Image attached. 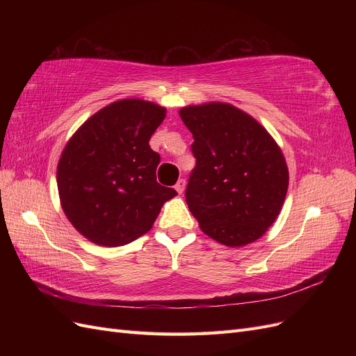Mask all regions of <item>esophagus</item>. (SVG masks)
<instances>
[{"label": "esophagus", "instance_id": "esophagus-1", "mask_svg": "<svg viewBox=\"0 0 356 356\" xmlns=\"http://www.w3.org/2000/svg\"><path fill=\"white\" fill-rule=\"evenodd\" d=\"M175 190L178 193H182L186 190V179H178V182L175 184Z\"/></svg>", "mask_w": 356, "mask_h": 356}]
</instances>
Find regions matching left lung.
Returning <instances> with one entry per match:
<instances>
[{
	"mask_svg": "<svg viewBox=\"0 0 356 356\" xmlns=\"http://www.w3.org/2000/svg\"><path fill=\"white\" fill-rule=\"evenodd\" d=\"M179 115L195 139L196 166L186 200L202 232L233 248L260 239L286 196L281 148L254 117L232 104L188 105Z\"/></svg>",
	"mask_w": 356,
	"mask_h": 356,
	"instance_id": "left-lung-1",
	"label": "left lung"
}]
</instances>
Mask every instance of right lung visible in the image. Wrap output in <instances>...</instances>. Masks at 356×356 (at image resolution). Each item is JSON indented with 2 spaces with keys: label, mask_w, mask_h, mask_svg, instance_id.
<instances>
[{
  "label": "right lung",
  "mask_w": 356,
  "mask_h": 356,
  "mask_svg": "<svg viewBox=\"0 0 356 356\" xmlns=\"http://www.w3.org/2000/svg\"><path fill=\"white\" fill-rule=\"evenodd\" d=\"M166 108L122 99L86 120L60 154L58 190L75 230L102 246H122L145 234L174 188L160 186L159 153L149 138Z\"/></svg>",
  "instance_id": "1"
}]
</instances>
